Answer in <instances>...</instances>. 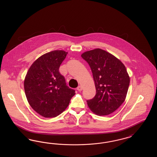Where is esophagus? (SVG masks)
Returning a JSON list of instances; mask_svg holds the SVG:
<instances>
[{
  "label": "esophagus",
  "mask_w": 157,
  "mask_h": 157,
  "mask_svg": "<svg viewBox=\"0 0 157 157\" xmlns=\"http://www.w3.org/2000/svg\"><path fill=\"white\" fill-rule=\"evenodd\" d=\"M83 90V88H82V87L81 85L78 86V87L77 88V90H79V91H81V90Z\"/></svg>",
  "instance_id": "obj_1"
}]
</instances>
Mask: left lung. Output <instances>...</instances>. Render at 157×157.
<instances>
[{
  "mask_svg": "<svg viewBox=\"0 0 157 157\" xmlns=\"http://www.w3.org/2000/svg\"><path fill=\"white\" fill-rule=\"evenodd\" d=\"M82 58L91 69L96 95L87 100L90 109L97 115H108L124 102L129 76L122 62L104 50L97 48L83 53Z\"/></svg>",
  "mask_w": 157,
  "mask_h": 157,
  "instance_id": "8db88e82",
  "label": "left lung"
}]
</instances>
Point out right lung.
I'll return each mask as SVG.
<instances>
[{
	"label": "right lung",
	"instance_id": "1",
	"mask_svg": "<svg viewBox=\"0 0 157 157\" xmlns=\"http://www.w3.org/2000/svg\"><path fill=\"white\" fill-rule=\"evenodd\" d=\"M67 52L53 51L36 60L24 81L26 97L30 106L45 118L56 117L69 104L75 90L69 88L59 71Z\"/></svg>",
	"mask_w": 157,
	"mask_h": 157
}]
</instances>
